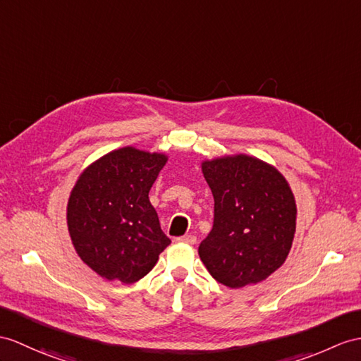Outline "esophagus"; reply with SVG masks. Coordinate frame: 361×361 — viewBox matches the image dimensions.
<instances>
[{"label": "esophagus", "instance_id": "esophagus-1", "mask_svg": "<svg viewBox=\"0 0 361 361\" xmlns=\"http://www.w3.org/2000/svg\"><path fill=\"white\" fill-rule=\"evenodd\" d=\"M178 242H180V243H188V245H195L196 243V235H192V234H187V235H182V237H178V239H176Z\"/></svg>", "mask_w": 361, "mask_h": 361}]
</instances>
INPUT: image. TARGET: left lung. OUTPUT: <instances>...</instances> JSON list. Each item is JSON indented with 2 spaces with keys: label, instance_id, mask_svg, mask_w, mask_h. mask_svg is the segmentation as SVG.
<instances>
[{
  "label": "left lung",
  "instance_id": "obj_1",
  "mask_svg": "<svg viewBox=\"0 0 361 361\" xmlns=\"http://www.w3.org/2000/svg\"><path fill=\"white\" fill-rule=\"evenodd\" d=\"M214 197L213 230L199 245L208 272L228 288L256 285L283 265L295 234V199L276 166L248 154L202 162Z\"/></svg>",
  "mask_w": 361,
  "mask_h": 361
}]
</instances>
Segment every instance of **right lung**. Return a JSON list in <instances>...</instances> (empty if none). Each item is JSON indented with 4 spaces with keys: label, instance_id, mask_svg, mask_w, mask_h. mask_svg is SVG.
I'll return each instance as SVG.
<instances>
[{
    "label": "right lung",
    "instance_id": "add662e5",
    "mask_svg": "<svg viewBox=\"0 0 361 361\" xmlns=\"http://www.w3.org/2000/svg\"><path fill=\"white\" fill-rule=\"evenodd\" d=\"M166 161L164 153L124 147L79 174L68 197L67 226L78 256L96 274L135 283L171 243L148 199Z\"/></svg>",
    "mask_w": 361,
    "mask_h": 361
}]
</instances>
